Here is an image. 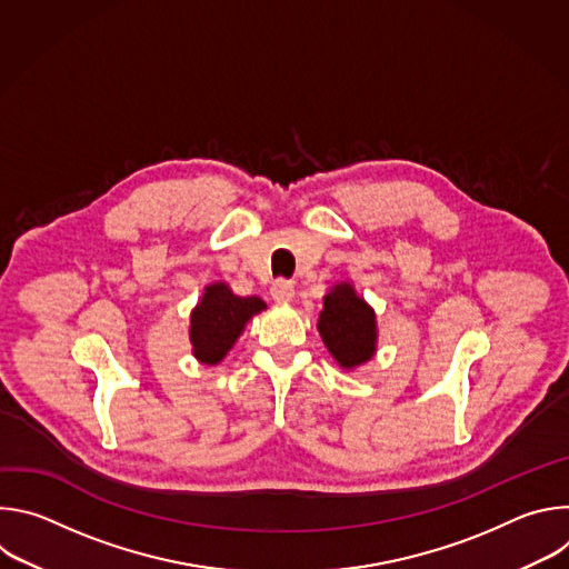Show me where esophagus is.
Returning <instances> with one entry per match:
<instances>
[{
	"label": "esophagus",
	"mask_w": 569,
	"mask_h": 569,
	"mask_svg": "<svg viewBox=\"0 0 569 569\" xmlns=\"http://www.w3.org/2000/svg\"><path fill=\"white\" fill-rule=\"evenodd\" d=\"M270 295H272L274 301L288 303V301H292V297H295V286H292V281H288V279H277V281L272 283V288H270Z\"/></svg>",
	"instance_id": "34e87169"
}]
</instances>
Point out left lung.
Returning a JSON list of instances; mask_svg holds the SVG:
<instances>
[{
    "label": "left lung",
    "instance_id": "1",
    "mask_svg": "<svg viewBox=\"0 0 569 569\" xmlns=\"http://www.w3.org/2000/svg\"><path fill=\"white\" fill-rule=\"evenodd\" d=\"M317 331L342 369H356L376 353V312L347 281L323 297Z\"/></svg>",
    "mask_w": 569,
    "mask_h": 569
}]
</instances>
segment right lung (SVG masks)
Returning <instances> with one entry per match:
<instances>
[{
	"label": "right lung",
	"instance_id": "obj_1",
	"mask_svg": "<svg viewBox=\"0 0 569 569\" xmlns=\"http://www.w3.org/2000/svg\"><path fill=\"white\" fill-rule=\"evenodd\" d=\"M263 308L266 301L259 297H238L222 281L209 283L191 310L189 338L193 356L202 365H218L240 338L246 323Z\"/></svg>",
	"mask_w": 569,
	"mask_h": 569
}]
</instances>
